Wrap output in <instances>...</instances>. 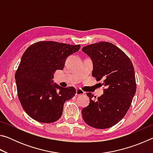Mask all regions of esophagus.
Instances as JSON below:
<instances>
[{
  "label": "esophagus",
  "mask_w": 153,
  "mask_h": 153,
  "mask_svg": "<svg viewBox=\"0 0 153 153\" xmlns=\"http://www.w3.org/2000/svg\"><path fill=\"white\" fill-rule=\"evenodd\" d=\"M84 92L81 89H77L76 90V96H80L84 94Z\"/></svg>",
  "instance_id": "obj_1"
}]
</instances>
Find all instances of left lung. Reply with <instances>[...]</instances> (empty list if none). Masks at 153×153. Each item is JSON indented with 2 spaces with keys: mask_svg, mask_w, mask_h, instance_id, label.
<instances>
[{
  "mask_svg": "<svg viewBox=\"0 0 153 153\" xmlns=\"http://www.w3.org/2000/svg\"><path fill=\"white\" fill-rule=\"evenodd\" d=\"M82 51L92 60V76L97 81L102 80L105 87L102 95L96 100L87 93L90 104L82 111L83 120L92 128H111L124 117L136 93L133 64L125 53L110 42L92 44Z\"/></svg>",
  "mask_w": 153,
  "mask_h": 153,
  "instance_id": "left-lung-1",
  "label": "left lung"
}]
</instances>
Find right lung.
Masks as SVG:
<instances>
[{"label":"right lung","instance_id":"right-lung-1","mask_svg":"<svg viewBox=\"0 0 153 153\" xmlns=\"http://www.w3.org/2000/svg\"><path fill=\"white\" fill-rule=\"evenodd\" d=\"M79 48V45L40 41L24 52L15 79L21 105L30 117L48 123L61 117L64 103L74 97L76 90L52 84V79L56 70L63 69L67 56Z\"/></svg>","mask_w":153,"mask_h":153}]
</instances>
